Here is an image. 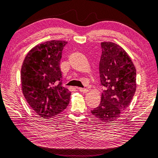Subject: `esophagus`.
<instances>
[{"mask_svg":"<svg viewBox=\"0 0 158 158\" xmlns=\"http://www.w3.org/2000/svg\"><path fill=\"white\" fill-rule=\"evenodd\" d=\"M78 89H79V91H80V92H83V93H87V92L89 91V90L87 89H85V88H81V87H79Z\"/></svg>","mask_w":158,"mask_h":158,"instance_id":"34e87169","label":"esophagus"}]
</instances>
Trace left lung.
Instances as JSON below:
<instances>
[{"label":"left lung","instance_id":"1","mask_svg":"<svg viewBox=\"0 0 158 158\" xmlns=\"http://www.w3.org/2000/svg\"><path fill=\"white\" fill-rule=\"evenodd\" d=\"M101 84L104 87L99 106L91 110L99 120H115L131 103L136 89V71L130 56L123 48L112 42L101 43Z\"/></svg>","mask_w":158,"mask_h":158}]
</instances>
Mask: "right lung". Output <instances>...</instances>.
I'll list each match as a JSON object with an SVG mask.
<instances>
[{"label": "right lung", "instance_id": "right-lung-1", "mask_svg": "<svg viewBox=\"0 0 158 158\" xmlns=\"http://www.w3.org/2000/svg\"><path fill=\"white\" fill-rule=\"evenodd\" d=\"M64 40L38 44L28 52L21 69L22 89L26 100L43 118L54 117L66 109L71 92L61 86L60 61Z\"/></svg>", "mask_w": 158, "mask_h": 158}]
</instances>
